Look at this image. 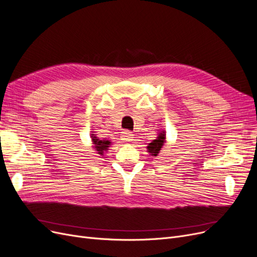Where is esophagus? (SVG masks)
Masks as SVG:
<instances>
[{
  "label": "esophagus",
  "instance_id": "obj_1",
  "mask_svg": "<svg viewBox=\"0 0 257 257\" xmlns=\"http://www.w3.org/2000/svg\"><path fill=\"white\" fill-rule=\"evenodd\" d=\"M120 140L123 142V143H129V142L134 140V134L130 131H123V132H121Z\"/></svg>",
  "mask_w": 257,
  "mask_h": 257
}]
</instances>
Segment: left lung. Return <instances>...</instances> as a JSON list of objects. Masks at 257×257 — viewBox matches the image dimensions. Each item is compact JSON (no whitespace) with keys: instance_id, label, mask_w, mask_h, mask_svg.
<instances>
[{"instance_id":"8db88e82","label":"left lung","mask_w":257,"mask_h":257,"mask_svg":"<svg viewBox=\"0 0 257 257\" xmlns=\"http://www.w3.org/2000/svg\"><path fill=\"white\" fill-rule=\"evenodd\" d=\"M165 143H166V134L164 130H162L158 134L157 139L151 141V143L148 144L147 151L149 153V155L153 157H158Z\"/></svg>"}]
</instances>
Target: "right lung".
<instances>
[{
  "instance_id": "right-lung-1",
  "label": "right lung",
  "mask_w": 257,
  "mask_h": 257,
  "mask_svg": "<svg viewBox=\"0 0 257 257\" xmlns=\"http://www.w3.org/2000/svg\"><path fill=\"white\" fill-rule=\"evenodd\" d=\"M91 140H92V144L94 150L96 151V154L103 157L104 153H107V150L109 149L110 145L112 144L111 141L108 140H100L96 135H94V131L91 134Z\"/></svg>"
}]
</instances>
